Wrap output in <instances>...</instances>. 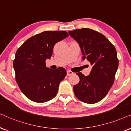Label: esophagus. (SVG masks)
Masks as SVG:
<instances>
[{
	"label": "esophagus",
	"mask_w": 131,
	"mask_h": 131,
	"mask_svg": "<svg viewBox=\"0 0 131 131\" xmlns=\"http://www.w3.org/2000/svg\"><path fill=\"white\" fill-rule=\"evenodd\" d=\"M74 73L72 71H67V75H72Z\"/></svg>",
	"instance_id": "34e87169"
}]
</instances>
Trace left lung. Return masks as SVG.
Masks as SVG:
<instances>
[{"mask_svg":"<svg viewBox=\"0 0 131 131\" xmlns=\"http://www.w3.org/2000/svg\"><path fill=\"white\" fill-rule=\"evenodd\" d=\"M79 44L83 60L92 66L90 74L77 73L80 81L74 86L75 96L85 103L95 104L107 95L117 70L118 60L114 46L105 36L96 31L82 28L68 32Z\"/></svg>","mask_w":131,"mask_h":131,"instance_id":"1","label":"left lung"}]
</instances>
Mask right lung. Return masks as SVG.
<instances>
[{"label":"right lung","mask_w":131,"mask_h":131,"mask_svg":"<svg viewBox=\"0 0 131 131\" xmlns=\"http://www.w3.org/2000/svg\"><path fill=\"white\" fill-rule=\"evenodd\" d=\"M68 36L65 31H45L28 39L17 50L13 62L15 80L31 101L45 102L56 96L67 71L62 67L50 69L45 60L51 58L56 43Z\"/></svg>","instance_id":"right-lung-1"}]
</instances>
